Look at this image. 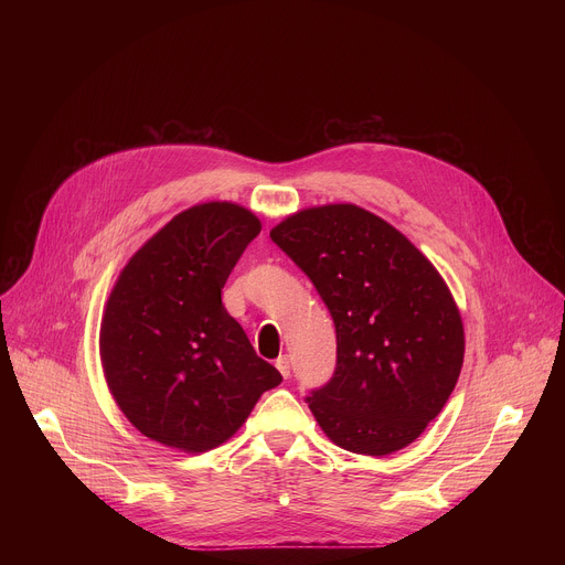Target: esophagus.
Segmentation results:
<instances>
[{
  "label": "esophagus",
  "mask_w": 565,
  "mask_h": 565,
  "mask_svg": "<svg viewBox=\"0 0 565 565\" xmlns=\"http://www.w3.org/2000/svg\"><path fill=\"white\" fill-rule=\"evenodd\" d=\"M275 366L279 369V373H281L284 377L290 375V358H288V355H279L277 362H275Z\"/></svg>",
  "instance_id": "esophagus-1"
}]
</instances>
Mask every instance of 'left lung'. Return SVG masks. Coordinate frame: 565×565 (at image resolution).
<instances>
[{
    "instance_id": "left-lung-1",
    "label": "left lung",
    "mask_w": 565,
    "mask_h": 565,
    "mask_svg": "<svg viewBox=\"0 0 565 565\" xmlns=\"http://www.w3.org/2000/svg\"><path fill=\"white\" fill-rule=\"evenodd\" d=\"M331 310L333 377L306 397L324 434L353 454L386 456L443 412L465 355L456 301L412 241L351 205L301 210L270 230Z\"/></svg>"
}]
</instances>
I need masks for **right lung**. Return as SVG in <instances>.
Segmentation results:
<instances>
[{"mask_svg": "<svg viewBox=\"0 0 565 565\" xmlns=\"http://www.w3.org/2000/svg\"><path fill=\"white\" fill-rule=\"evenodd\" d=\"M259 232V218L236 203L194 205L122 268L103 317L100 360L142 436L188 454L214 449L281 382L221 301Z\"/></svg>", "mask_w": 565, "mask_h": 565, "instance_id": "1", "label": "right lung"}]
</instances>
